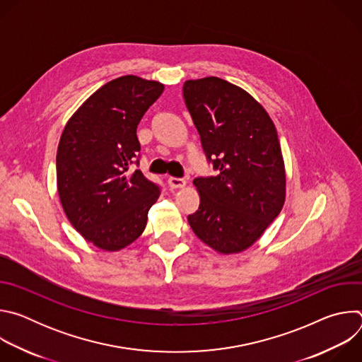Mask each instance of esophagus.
<instances>
[{
  "label": "esophagus",
  "mask_w": 362,
  "mask_h": 362,
  "mask_svg": "<svg viewBox=\"0 0 362 362\" xmlns=\"http://www.w3.org/2000/svg\"><path fill=\"white\" fill-rule=\"evenodd\" d=\"M168 183H169L170 189H182L186 186V180L180 179V177H169Z\"/></svg>",
  "instance_id": "obj_1"
}]
</instances>
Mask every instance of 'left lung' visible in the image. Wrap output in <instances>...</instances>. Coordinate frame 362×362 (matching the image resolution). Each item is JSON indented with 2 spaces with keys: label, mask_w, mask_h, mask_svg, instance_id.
Masks as SVG:
<instances>
[{
  "label": "left lung",
  "mask_w": 362,
  "mask_h": 362,
  "mask_svg": "<svg viewBox=\"0 0 362 362\" xmlns=\"http://www.w3.org/2000/svg\"><path fill=\"white\" fill-rule=\"evenodd\" d=\"M183 98L206 159L218 172L196 177L194 235L221 253L252 246L285 202V166L274 122L243 88L219 77L187 80Z\"/></svg>",
  "instance_id": "obj_1"
}]
</instances>
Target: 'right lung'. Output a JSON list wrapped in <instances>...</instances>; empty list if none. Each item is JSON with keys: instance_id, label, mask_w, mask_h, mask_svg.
Wrapping results in <instances>:
<instances>
[{"instance_id": "right-lung-1", "label": "right lung", "mask_w": 362, "mask_h": 362, "mask_svg": "<svg viewBox=\"0 0 362 362\" xmlns=\"http://www.w3.org/2000/svg\"><path fill=\"white\" fill-rule=\"evenodd\" d=\"M165 86L137 76L115 78L93 93L67 122L57 150V187L63 209L81 236L119 250L144 230L160 196L139 165L137 126Z\"/></svg>"}]
</instances>
